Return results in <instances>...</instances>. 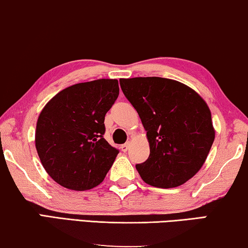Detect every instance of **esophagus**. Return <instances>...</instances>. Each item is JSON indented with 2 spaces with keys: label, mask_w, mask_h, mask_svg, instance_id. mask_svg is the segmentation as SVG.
Returning <instances> with one entry per match:
<instances>
[{
  "label": "esophagus",
  "mask_w": 248,
  "mask_h": 248,
  "mask_svg": "<svg viewBox=\"0 0 248 248\" xmlns=\"http://www.w3.org/2000/svg\"><path fill=\"white\" fill-rule=\"evenodd\" d=\"M130 146H131V143L130 142H126L125 143V144H123L121 146V149H122V151H123V152H126V151L130 149Z\"/></svg>",
  "instance_id": "34e87169"
}]
</instances>
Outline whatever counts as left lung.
<instances>
[{
    "label": "left lung",
    "mask_w": 248,
    "mask_h": 248,
    "mask_svg": "<svg viewBox=\"0 0 248 248\" xmlns=\"http://www.w3.org/2000/svg\"><path fill=\"white\" fill-rule=\"evenodd\" d=\"M120 84L150 144L148 160L135 166L143 181L157 188L184 185L202 169L215 140L207 103L192 88L168 78H123Z\"/></svg>",
    "instance_id": "8db88e82"
}]
</instances>
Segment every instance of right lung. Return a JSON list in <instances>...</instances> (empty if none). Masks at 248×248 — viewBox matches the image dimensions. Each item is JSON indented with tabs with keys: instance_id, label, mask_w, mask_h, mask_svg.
I'll use <instances>...</instances> for the list:
<instances>
[{
	"instance_id": "1",
	"label": "right lung",
	"mask_w": 248,
	"mask_h": 248,
	"mask_svg": "<svg viewBox=\"0 0 248 248\" xmlns=\"http://www.w3.org/2000/svg\"><path fill=\"white\" fill-rule=\"evenodd\" d=\"M118 93L117 79L80 82L62 89L42 108L35 149L57 184L84 191L106 177L118 150L104 139V121Z\"/></svg>"
}]
</instances>
